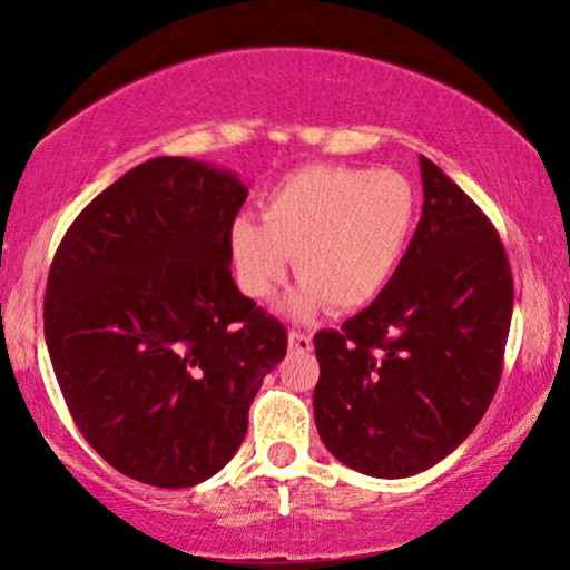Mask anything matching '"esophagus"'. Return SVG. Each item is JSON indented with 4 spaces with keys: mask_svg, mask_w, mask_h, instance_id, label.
I'll use <instances>...</instances> for the list:
<instances>
[{
    "mask_svg": "<svg viewBox=\"0 0 570 570\" xmlns=\"http://www.w3.org/2000/svg\"><path fill=\"white\" fill-rule=\"evenodd\" d=\"M287 342H291V350H298V353H308L311 347H314V340H311V334L306 332H291L287 334Z\"/></svg>",
    "mask_w": 570,
    "mask_h": 570,
    "instance_id": "34e87169",
    "label": "esophagus"
}]
</instances>
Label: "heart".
Instances as JSON below:
<instances>
[{"instance_id": "heart-1", "label": "heart", "mask_w": 570, "mask_h": 570, "mask_svg": "<svg viewBox=\"0 0 570 570\" xmlns=\"http://www.w3.org/2000/svg\"><path fill=\"white\" fill-rule=\"evenodd\" d=\"M420 199L396 170L308 166L285 176L262 202V220L238 215L228 254L238 287L264 301L295 269L303 277L287 301L308 316L326 301L355 311L376 301L400 272L415 236Z\"/></svg>"}]
</instances>
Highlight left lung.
<instances>
[{
	"label": "left lung",
	"instance_id": "obj_1",
	"mask_svg": "<svg viewBox=\"0 0 570 570\" xmlns=\"http://www.w3.org/2000/svg\"><path fill=\"white\" fill-rule=\"evenodd\" d=\"M423 217L386 291L314 337V417L324 446L371 478L431 470L493 400L513 279L482 209L420 155Z\"/></svg>",
	"mask_w": 570,
	"mask_h": 570
}]
</instances>
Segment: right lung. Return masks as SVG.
<instances>
[{
	"instance_id": "add662e5",
	"label": "right lung",
	"mask_w": 570,
	"mask_h": 570,
	"mask_svg": "<svg viewBox=\"0 0 570 570\" xmlns=\"http://www.w3.org/2000/svg\"><path fill=\"white\" fill-rule=\"evenodd\" d=\"M248 189L233 170L153 158L100 191L53 256L43 332L85 441L155 488L220 472L285 326L230 275L228 228Z\"/></svg>"
}]
</instances>
